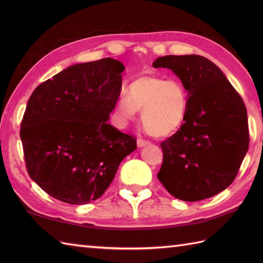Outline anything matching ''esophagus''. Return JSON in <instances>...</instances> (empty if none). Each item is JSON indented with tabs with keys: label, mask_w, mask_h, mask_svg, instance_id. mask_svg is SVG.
I'll return each instance as SVG.
<instances>
[{
	"label": "esophagus",
	"mask_w": 263,
	"mask_h": 263,
	"mask_svg": "<svg viewBox=\"0 0 263 263\" xmlns=\"http://www.w3.org/2000/svg\"><path fill=\"white\" fill-rule=\"evenodd\" d=\"M150 143V141H148V140H144V139H142V138H139L138 140H137V144H138V147H144V146H147V144H149Z\"/></svg>",
	"instance_id": "34e87169"
}]
</instances>
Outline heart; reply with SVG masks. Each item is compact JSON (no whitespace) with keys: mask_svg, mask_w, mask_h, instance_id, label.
I'll return each instance as SVG.
<instances>
[{"mask_svg":"<svg viewBox=\"0 0 263 263\" xmlns=\"http://www.w3.org/2000/svg\"><path fill=\"white\" fill-rule=\"evenodd\" d=\"M126 97L120 98L116 111L123 122L133 120L142 111L146 131L154 137H168L180 128L187 113V93L177 79L144 74L130 82Z\"/></svg>","mask_w":263,"mask_h":263,"instance_id":"1","label":"heart"}]
</instances>
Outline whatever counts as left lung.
<instances>
[{
  "label": "left lung",
  "mask_w": 263,
  "mask_h": 263,
  "mask_svg": "<svg viewBox=\"0 0 263 263\" xmlns=\"http://www.w3.org/2000/svg\"><path fill=\"white\" fill-rule=\"evenodd\" d=\"M154 68L171 69L187 90L183 125L160 143L158 180L173 197L200 201L224 191L235 180L250 143L242 97L210 60L166 55Z\"/></svg>",
  "instance_id": "obj_1"
}]
</instances>
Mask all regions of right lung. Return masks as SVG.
<instances>
[{"label": "right lung", "instance_id": "1", "mask_svg": "<svg viewBox=\"0 0 263 263\" xmlns=\"http://www.w3.org/2000/svg\"><path fill=\"white\" fill-rule=\"evenodd\" d=\"M124 65L106 58L74 64L28 100L20 138L27 172L51 197L85 204L102 197L137 139L107 123Z\"/></svg>", "mask_w": 263, "mask_h": 263}]
</instances>
